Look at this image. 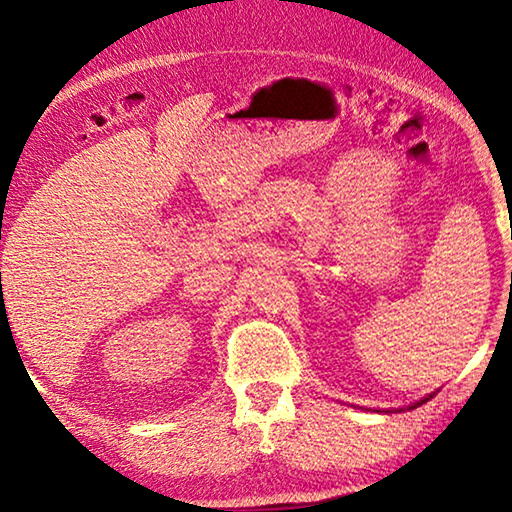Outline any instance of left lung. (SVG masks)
Returning a JSON list of instances; mask_svg holds the SVG:
<instances>
[{
	"instance_id": "left-lung-1",
	"label": "left lung",
	"mask_w": 512,
	"mask_h": 512,
	"mask_svg": "<svg viewBox=\"0 0 512 512\" xmlns=\"http://www.w3.org/2000/svg\"><path fill=\"white\" fill-rule=\"evenodd\" d=\"M432 398V393H430V396L428 398H421L419 400V403H414V405H410V407H407V410H414V407H419V405H423V403H426V400H430ZM384 412H387V414H391L393 410H384ZM396 412H405V410H396Z\"/></svg>"
}]
</instances>
